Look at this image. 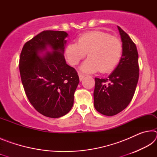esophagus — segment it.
Wrapping results in <instances>:
<instances>
[{
    "mask_svg": "<svg viewBox=\"0 0 157 157\" xmlns=\"http://www.w3.org/2000/svg\"><path fill=\"white\" fill-rule=\"evenodd\" d=\"M78 75H79V80H80V81L83 80V79L84 78V75H83V74H82V73H79Z\"/></svg>",
    "mask_w": 157,
    "mask_h": 157,
    "instance_id": "34e87169",
    "label": "esophagus"
}]
</instances>
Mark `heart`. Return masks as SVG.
<instances>
[{
  "mask_svg": "<svg viewBox=\"0 0 157 157\" xmlns=\"http://www.w3.org/2000/svg\"><path fill=\"white\" fill-rule=\"evenodd\" d=\"M123 51L121 41L102 31H91L79 37L77 43H69L65 54L71 65H76L86 56L80 70L92 73L100 70L102 73L112 71L120 61Z\"/></svg>",
  "mask_w": 157,
  "mask_h": 157,
  "instance_id": "b5f03b06",
  "label": "heart"
}]
</instances>
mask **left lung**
<instances>
[{"label":"left lung","mask_w":157,"mask_h":157,"mask_svg":"<svg viewBox=\"0 0 157 157\" xmlns=\"http://www.w3.org/2000/svg\"><path fill=\"white\" fill-rule=\"evenodd\" d=\"M123 52L118 66L107 78H95L94 107L103 115L112 116L124 109L132 100L139 77L136 46L125 32L117 26Z\"/></svg>","instance_id":"left-lung-1"}]
</instances>
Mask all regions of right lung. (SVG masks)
<instances>
[{"instance_id": "1", "label": "right lung", "mask_w": 157, "mask_h": 157, "mask_svg": "<svg viewBox=\"0 0 157 157\" xmlns=\"http://www.w3.org/2000/svg\"><path fill=\"white\" fill-rule=\"evenodd\" d=\"M64 31L46 30L23 47L19 71L23 88L34 109L45 116L57 118L73 107L79 82L75 69L66 62Z\"/></svg>"}]
</instances>
